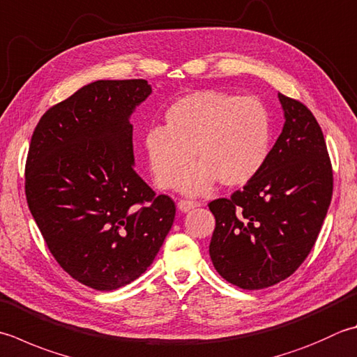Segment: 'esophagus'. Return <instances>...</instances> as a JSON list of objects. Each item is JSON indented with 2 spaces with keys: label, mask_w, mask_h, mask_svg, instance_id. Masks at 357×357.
I'll list each match as a JSON object with an SVG mask.
<instances>
[{
  "label": "esophagus",
  "mask_w": 357,
  "mask_h": 357,
  "mask_svg": "<svg viewBox=\"0 0 357 357\" xmlns=\"http://www.w3.org/2000/svg\"><path fill=\"white\" fill-rule=\"evenodd\" d=\"M199 204L197 201H187V199H181L179 202H178V208L181 212H190L192 208H195V207H198Z\"/></svg>",
  "instance_id": "esophagus-1"
}]
</instances>
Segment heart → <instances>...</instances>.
<instances>
[{"instance_id":"b5f03b06","label":"heart","mask_w":357,"mask_h":357,"mask_svg":"<svg viewBox=\"0 0 357 357\" xmlns=\"http://www.w3.org/2000/svg\"><path fill=\"white\" fill-rule=\"evenodd\" d=\"M272 141L271 116L257 97H236L215 89L181 97L165 113V127L146 130L144 150L160 188L176 187L192 162L200 164L183 181L192 197L249 183L263 169Z\"/></svg>"}]
</instances>
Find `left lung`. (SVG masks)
I'll return each mask as SVG.
<instances>
[{"label": "left lung", "instance_id": "8db88e82", "mask_svg": "<svg viewBox=\"0 0 357 357\" xmlns=\"http://www.w3.org/2000/svg\"><path fill=\"white\" fill-rule=\"evenodd\" d=\"M284 123L257 176L232 197L212 201L208 252L238 288L263 289L288 278L308 257L333 197L324 132L298 100L278 94Z\"/></svg>", "mask_w": 357, "mask_h": 357}]
</instances>
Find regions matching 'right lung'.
<instances>
[{
	"instance_id": "right-lung-1",
	"label": "right lung",
	"mask_w": 357,
	"mask_h": 357,
	"mask_svg": "<svg viewBox=\"0 0 357 357\" xmlns=\"http://www.w3.org/2000/svg\"><path fill=\"white\" fill-rule=\"evenodd\" d=\"M150 94L142 79L93 82L49 108L31 139L29 211L60 266L97 291L141 277L176 213L135 172L130 117Z\"/></svg>"
}]
</instances>
